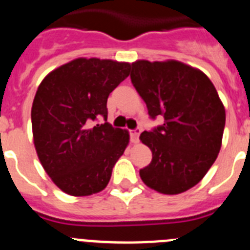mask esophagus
<instances>
[{
  "label": "esophagus",
  "mask_w": 250,
  "mask_h": 250,
  "mask_svg": "<svg viewBox=\"0 0 250 250\" xmlns=\"http://www.w3.org/2000/svg\"><path fill=\"white\" fill-rule=\"evenodd\" d=\"M140 133H142V129H140V128H135V129L130 130L129 134H130V140H132V143L139 142Z\"/></svg>",
  "instance_id": "esophagus-1"
}]
</instances>
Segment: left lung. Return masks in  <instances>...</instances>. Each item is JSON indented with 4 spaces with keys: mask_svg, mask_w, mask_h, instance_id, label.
<instances>
[{
    "mask_svg": "<svg viewBox=\"0 0 250 250\" xmlns=\"http://www.w3.org/2000/svg\"><path fill=\"white\" fill-rule=\"evenodd\" d=\"M130 81L150 118H164V125L140 135L152 152L151 162L139 171L143 182L164 194L190 189L221 149L226 113L214 84L177 61H137Z\"/></svg>",
    "mask_w": 250,
    "mask_h": 250,
    "instance_id": "obj_1",
    "label": "left lung"
}]
</instances>
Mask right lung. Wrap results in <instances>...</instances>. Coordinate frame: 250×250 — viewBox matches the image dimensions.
Wrapping results in <instances>:
<instances>
[{"instance_id":"right-lung-1","label":"right lung","mask_w":250,"mask_h":250,"mask_svg":"<svg viewBox=\"0 0 250 250\" xmlns=\"http://www.w3.org/2000/svg\"><path fill=\"white\" fill-rule=\"evenodd\" d=\"M129 69L125 62L77 58L39 85L31 107L34 145L46 173L67 194L103 190L125 152L129 134L107 122V98Z\"/></svg>"}]
</instances>
